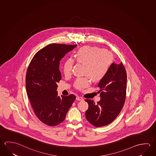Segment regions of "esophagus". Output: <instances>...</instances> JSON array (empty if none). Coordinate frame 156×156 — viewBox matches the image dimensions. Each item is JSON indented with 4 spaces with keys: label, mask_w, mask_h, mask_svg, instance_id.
<instances>
[{
    "label": "esophagus",
    "mask_w": 156,
    "mask_h": 156,
    "mask_svg": "<svg viewBox=\"0 0 156 156\" xmlns=\"http://www.w3.org/2000/svg\"><path fill=\"white\" fill-rule=\"evenodd\" d=\"M76 100L78 101H82V100H83V98L80 96H77L76 98Z\"/></svg>",
    "instance_id": "34e87169"
}]
</instances>
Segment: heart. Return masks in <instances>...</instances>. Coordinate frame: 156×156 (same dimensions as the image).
Returning <instances> with one entry per match:
<instances>
[{"label": "heart", "mask_w": 156, "mask_h": 156, "mask_svg": "<svg viewBox=\"0 0 156 156\" xmlns=\"http://www.w3.org/2000/svg\"><path fill=\"white\" fill-rule=\"evenodd\" d=\"M74 61L84 65V74L89 77L78 78L74 87L82 90L90 85V78L94 82L104 79L109 71L112 63L111 54L98 47L84 46L79 48L74 55ZM73 61L67 59L63 64V71L65 76L71 74Z\"/></svg>", "instance_id": "heart-1"}]
</instances>
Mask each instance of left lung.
<instances>
[{"label": "left lung", "instance_id": "1", "mask_svg": "<svg viewBox=\"0 0 156 156\" xmlns=\"http://www.w3.org/2000/svg\"><path fill=\"white\" fill-rule=\"evenodd\" d=\"M126 72L123 63H112L104 79L98 83L101 99L95 104L86 99L89 107L85 112L87 121L96 127L112 123L123 108L126 98Z\"/></svg>", "mask_w": 156, "mask_h": 156}]
</instances>
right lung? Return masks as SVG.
<instances>
[{
    "instance_id": "add662e5",
    "label": "right lung",
    "mask_w": 156,
    "mask_h": 156,
    "mask_svg": "<svg viewBox=\"0 0 156 156\" xmlns=\"http://www.w3.org/2000/svg\"><path fill=\"white\" fill-rule=\"evenodd\" d=\"M77 45L51 44L33 56L28 67L26 87L28 97L37 117L49 126L65 120L76 96L58 95L57 83L61 79L60 61Z\"/></svg>"
}]
</instances>
